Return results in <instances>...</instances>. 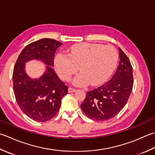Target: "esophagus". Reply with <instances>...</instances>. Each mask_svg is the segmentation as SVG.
<instances>
[{"mask_svg":"<svg viewBox=\"0 0 155 155\" xmlns=\"http://www.w3.org/2000/svg\"><path fill=\"white\" fill-rule=\"evenodd\" d=\"M68 93L75 92V91H76V89H73V88L69 87V88H68Z\"/></svg>","mask_w":155,"mask_h":155,"instance_id":"34e87169","label":"esophagus"}]
</instances>
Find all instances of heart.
Returning a JSON list of instances; mask_svg holds the SVG:
<instances>
[{
	"instance_id": "b5f03b06",
	"label": "heart",
	"mask_w": 155,
	"mask_h": 155,
	"mask_svg": "<svg viewBox=\"0 0 155 155\" xmlns=\"http://www.w3.org/2000/svg\"><path fill=\"white\" fill-rule=\"evenodd\" d=\"M118 54L110 45L84 43L72 45L69 56L58 54L54 59V66L59 77L69 81L79 67L81 73L74 79L77 86H97L110 77L116 67Z\"/></svg>"
}]
</instances>
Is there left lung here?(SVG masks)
I'll list each match as a JSON object with an SVG mask.
<instances>
[{"label": "left lung", "instance_id": "obj_1", "mask_svg": "<svg viewBox=\"0 0 155 155\" xmlns=\"http://www.w3.org/2000/svg\"><path fill=\"white\" fill-rule=\"evenodd\" d=\"M120 62L111 79L87 93L81 105L87 116L96 121L113 118L122 110L132 91L133 71L129 58L119 48Z\"/></svg>", "mask_w": 155, "mask_h": 155}]
</instances>
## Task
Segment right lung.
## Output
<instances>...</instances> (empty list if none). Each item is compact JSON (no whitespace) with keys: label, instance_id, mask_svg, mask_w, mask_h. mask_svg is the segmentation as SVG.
<instances>
[{"label":"right lung","instance_id":"1","mask_svg":"<svg viewBox=\"0 0 155 155\" xmlns=\"http://www.w3.org/2000/svg\"><path fill=\"white\" fill-rule=\"evenodd\" d=\"M62 44L50 38L33 41L24 48L14 66L15 99L21 111L37 122H46L55 116L62 97L68 93V87L51 68L56 50ZM31 59L41 60L48 66L45 73L36 80L30 78L25 71V62Z\"/></svg>","mask_w":155,"mask_h":155}]
</instances>
